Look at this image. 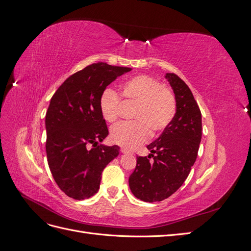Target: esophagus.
I'll list each match as a JSON object with an SVG mask.
<instances>
[{
	"instance_id": "obj_1",
	"label": "esophagus",
	"mask_w": 251,
	"mask_h": 251,
	"mask_svg": "<svg viewBox=\"0 0 251 251\" xmlns=\"http://www.w3.org/2000/svg\"><path fill=\"white\" fill-rule=\"evenodd\" d=\"M120 151H121V153H123V154H126V153H131V151H127L126 149H125V148H121L120 149Z\"/></svg>"
}]
</instances>
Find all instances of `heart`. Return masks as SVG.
Instances as JSON below:
<instances>
[{
	"instance_id": "heart-1",
	"label": "heart",
	"mask_w": 251,
	"mask_h": 251,
	"mask_svg": "<svg viewBox=\"0 0 251 251\" xmlns=\"http://www.w3.org/2000/svg\"><path fill=\"white\" fill-rule=\"evenodd\" d=\"M121 97L135 102L133 121H123L111 128L114 143L126 149H135L146 142L153 132H161L173 121L177 111L176 98L172 90L149 75H136L120 86ZM120 96L112 88H105L100 96L102 118L113 123L118 117Z\"/></svg>"
}]
</instances>
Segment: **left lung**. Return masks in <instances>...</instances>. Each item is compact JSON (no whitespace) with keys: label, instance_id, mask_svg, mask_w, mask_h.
Here are the masks:
<instances>
[{"label":"left lung","instance_id":"8db88e82","mask_svg":"<svg viewBox=\"0 0 251 251\" xmlns=\"http://www.w3.org/2000/svg\"><path fill=\"white\" fill-rule=\"evenodd\" d=\"M164 77L176 97V115L160 137L147 147L151 154L137 157L128 178L133 195L146 202L169 198L184 183L198 156L202 137L201 111L191 89L177 74L166 73Z\"/></svg>","mask_w":251,"mask_h":251}]
</instances>
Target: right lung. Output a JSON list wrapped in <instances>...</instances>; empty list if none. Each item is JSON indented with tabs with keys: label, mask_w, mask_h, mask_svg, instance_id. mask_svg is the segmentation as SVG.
I'll return each mask as SVG.
<instances>
[{
	"label": "right lung",
	"mask_w": 251,
	"mask_h": 251,
	"mask_svg": "<svg viewBox=\"0 0 251 251\" xmlns=\"http://www.w3.org/2000/svg\"><path fill=\"white\" fill-rule=\"evenodd\" d=\"M131 68L92 64L68 77L53 94L46 113L47 161L58 187L75 200L98 192L103 169L119 154L98 144L109 131L100 110L108 85Z\"/></svg>",
	"instance_id": "right-lung-1"
}]
</instances>
